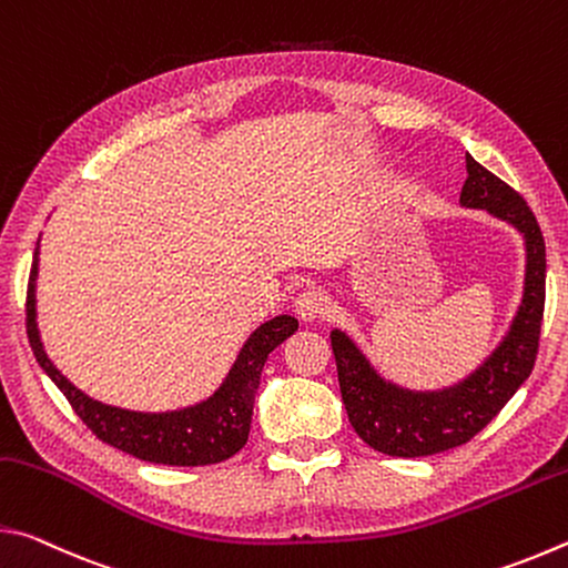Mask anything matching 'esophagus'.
Here are the masks:
<instances>
[{"mask_svg":"<svg viewBox=\"0 0 568 568\" xmlns=\"http://www.w3.org/2000/svg\"><path fill=\"white\" fill-rule=\"evenodd\" d=\"M328 311V297L318 287H305V291L295 297V313L303 321H315Z\"/></svg>","mask_w":568,"mask_h":568,"instance_id":"obj_1","label":"esophagus"}]
</instances>
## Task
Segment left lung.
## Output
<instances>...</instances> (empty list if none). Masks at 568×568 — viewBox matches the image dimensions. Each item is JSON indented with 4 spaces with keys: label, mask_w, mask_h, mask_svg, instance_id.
I'll use <instances>...</instances> for the list:
<instances>
[{
    "label": "left lung",
    "mask_w": 568,
    "mask_h": 568,
    "mask_svg": "<svg viewBox=\"0 0 568 568\" xmlns=\"http://www.w3.org/2000/svg\"><path fill=\"white\" fill-rule=\"evenodd\" d=\"M468 178L460 205L480 207L511 223L526 240L524 297L501 345L466 381L446 390L416 393L383 381L355 343L331 333L341 396L348 420L365 444L388 456L416 458L468 444L531 376L546 303V245L526 200L501 178L466 155Z\"/></svg>",
    "instance_id": "1"
}]
</instances>
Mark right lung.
Returning <instances> with one entry per match:
<instances>
[{
	"label": "right lung",
	"mask_w": 568,
	"mask_h": 568,
	"mask_svg": "<svg viewBox=\"0 0 568 568\" xmlns=\"http://www.w3.org/2000/svg\"><path fill=\"white\" fill-rule=\"evenodd\" d=\"M40 250V247H37ZM34 250V263L27 285V335L34 351L37 363L54 381V386L64 393L77 416L84 420L102 444L114 446L140 460L162 466H210L235 456L247 444L250 420H253L255 390L261 386V373L277 345L297 331V321L291 315L263 323L240 351L237 361L230 368L213 396L197 406L170 410V413H138L100 403L72 386L54 363L47 358L42 348L40 331H37V263L40 253Z\"/></svg>",
	"instance_id": "add662e5"
}]
</instances>
